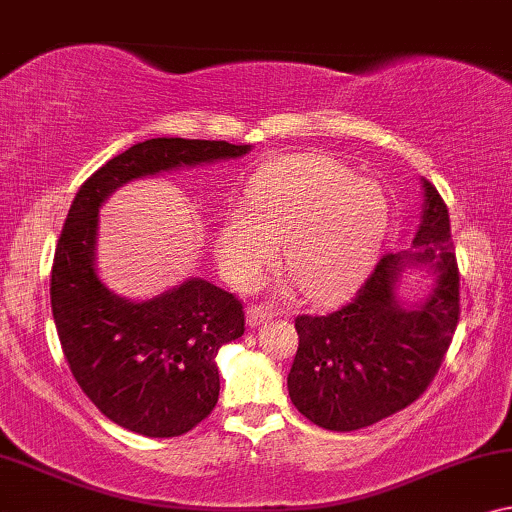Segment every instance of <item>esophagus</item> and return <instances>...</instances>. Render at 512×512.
<instances>
[{"mask_svg":"<svg viewBox=\"0 0 512 512\" xmlns=\"http://www.w3.org/2000/svg\"><path fill=\"white\" fill-rule=\"evenodd\" d=\"M273 318V313L269 311V308L264 306H250L246 311V322L248 327H259V325H266Z\"/></svg>","mask_w":512,"mask_h":512,"instance_id":"obj_1","label":"esophagus"}]
</instances>
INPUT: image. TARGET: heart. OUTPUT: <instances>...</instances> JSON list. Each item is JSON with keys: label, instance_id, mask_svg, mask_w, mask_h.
Returning <instances> with one entry per match:
<instances>
[{"label": "heart", "instance_id": "heart-1", "mask_svg": "<svg viewBox=\"0 0 512 512\" xmlns=\"http://www.w3.org/2000/svg\"><path fill=\"white\" fill-rule=\"evenodd\" d=\"M246 211L232 208L215 236V257L229 283L250 290L276 257L308 299L352 290L383 246L390 204L383 187L322 153L285 155L248 178Z\"/></svg>", "mask_w": 512, "mask_h": 512}]
</instances>
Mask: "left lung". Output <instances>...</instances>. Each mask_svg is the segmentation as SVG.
<instances>
[{
    "label": "left lung",
    "mask_w": 512,
    "mask_h": 512,
    "mask_svg": "<svg viewBox=\"0 0 512 512\" xmlns=\"http://www.w3.org/2000/svg\"><path fill=\"white\" fill-rule=\"evenodd\" d=\"M424 208L413 250L387 253L355 299L294 320L299 348L287 390L304 417L329 431L371 427L410 406L441 369L459 322V269L448 206L422 178ZM427 265L435 287L413 307L396 297L400 273Z\"/></svg>",
    "instance_id": "1"
}]
</instances>
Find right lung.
I'll list each match as a JSON object with an SVG mask.
<instances>
[{"label":"right lung","instance_id":"right-lung-1","mask_svg":"<svg viewBox=\"0 0 512 512\" xmlns=\"http://www.w3.org/2000/svg\"><path fill=\"white\" fill-rule=\"evenodd\" d=\"M250 146L150 139L115 155L76 192L55 248L50 306L64 357L95 406L134 434L181 436L211 415L220 394L215 355L246 331L241 301L190 278L146 301L102 283L95 264L99 208L129 181L236 160Z\"/></svg>","mask_w":512,"mask_h":512}]
</instances>
